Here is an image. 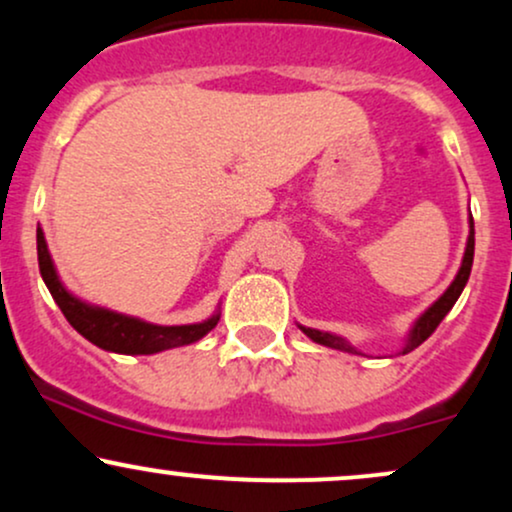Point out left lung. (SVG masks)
<instances>
[{"mask_svg":"<svg viewBox=\"0 0 512 512\" xmlns=\"http://www.w3.org/2000/svg\"><path fill=\"white\" fill-rule=\"evenodd\" d=\"M472 262H474V221L469 219V238H467V248H464V257H462V267L460 272H457L455 281L448 286V291L443 293V296L438 298L436 303L431 305V308L426 310L424 315L419 317V320L414 322V327H411L409 337H407V344H404L402 354H409V351H414L416 346L424 344L428 337H431L433 332H436V327L443 322V317L450 313L452 305L457 303V298H460V293L464 286H467V279H469V272H472ZM303 330V334H308L310 339L322 346H330V349H337V351H349V354H361V351H356L354 346H351L346 339L337 337V334H330V332H320V330H313V327H303L298 325Z\"/></svg>","mask_w":512,"mask_h":512,"instance_id":"obj_1","label":"left lung"}]
</instances>
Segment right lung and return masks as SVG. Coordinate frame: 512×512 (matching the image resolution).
<instances>
[{"instance_id":"right-lung-1","label":"right lung","mask_w":512,"mask_h":512,"mask_svg":"<svg viewBox=\"0 0 512 512\" xmlns=\"http://www.w3.org/2000/svg\"><path fill=\"white\" fill-rule=\"evenodd\" d=\"M38 267L48 286L55 303L67 317L69 325L74 327L88 342L101 346L105 351L115 354H158V351L173 349V346H185L199 342L204 334L211 332L219 322V313L211 315L209 320L195 322V325H151V322L129 317L113 310L98 308V305L84 303L64 289L57 276L55 264H52L48 243H45L43 228L38 226Z\"/></svg>"}]
</instances>
